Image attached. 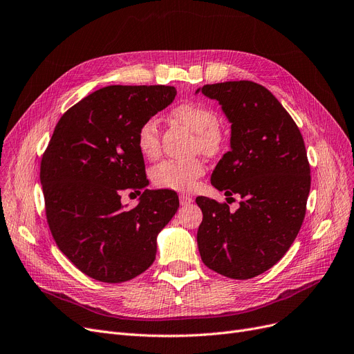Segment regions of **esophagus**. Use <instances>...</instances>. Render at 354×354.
I'll list each match as a JSON object with an SVG mask.
<instances>
[{
  "label": "esophagus",
  "mask_w": 354,
  "mask_h": 354,
  "mask_svg": "<svg viewBox=\"0 0 354 354\" xmlns=\"http://www.w3.org/2000/svg\"><path fill=\"white\" fill-rule=\"evenodd\" d=\"M194 200L189 197V195H185V194H180L179 195V203L180 205H189Z\"/></svg>",
  "instance_id": "esophagus-1"
}]
</instances>
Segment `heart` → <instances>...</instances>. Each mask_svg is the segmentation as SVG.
I'll use <instances>...</instances> for the list:
<instances>
[{"label": "heart", "mask_w": 354, "mask_h": 354, "mask_svg": "<svg viewBox=\"0 0 354 354\" xmlns=\"http://www.w3.org/2000/svg\"><path fill=\"white\" fill-rule=\"evenodd\" d=\"M170 118L195 134L197 149H200L203 153L213 154L220 149V120L218 115L212 108L192 102L180 103L170 112ZM136 141L140 153L146 159H154V157L159 156L160 138L159 124H157L156 118H149L138 127ZM204 172L205 167L200 160H165L153 167L151 179L160 188L189 191L197 185V180L204 175Z\"/></svg>", "instance_id": "obj_1"}]
</instances>
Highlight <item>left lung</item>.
Here are the masks:
<instances>
[{
	"instance_id": "1",
	"label": "left lung",
	"mask_w": 354,
	"mask_h": 354,
	"mask_svg": "<svg viewBox=\"0 0 354 354\" xmlns=\"http://www.w3.org/2000/svg\"><path fill=\"white\" fill-rule=\"evenodd\" d=\"M200 91L218 102L230 122V151L213 170L212 184L242 201L233 213L227 204L197 197L198 251L208 268L248 280L277 264L302 226L310 189L305 142L264 86L241 80L205 84L195 93Z\"/></svg>"
}]
</instances>
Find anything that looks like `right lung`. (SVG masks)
<instances>
[{
	"label": "right lung",
	"mask_w": 354,
	"mask_h": 354,
	"mask_svg": "<svg viewBox=\"0 0 354 354\" xmlns=\"http://www.w3.org/2000/svg\"><path fill=\"white\" fill-rule=\"evenodd\" d=\"M174 86H108L58 121L41 163L46 218L61 252L86 276L124 283L156 258L157 234L179 207L175 191L147 189L138 127L167 108ZM145 191L128 211L120 194Z\"/></svg>",
	"instance_id": "obj_1"
}]
</instances>
